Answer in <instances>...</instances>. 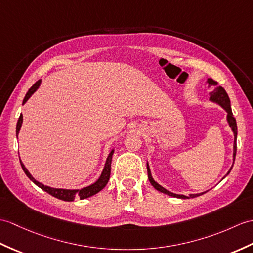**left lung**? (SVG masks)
Returning <instances> with one entry per match:
<instances>
[{
	"label": "left lung",
	"instance_id": "obj_1",
	"mask_svg": "<svg viewBox=\"0 0 253 253\" xmlns=\"http://www.w3.org/2000/svg\"><path fill=\"white\" fill-rule=\"evenodd\" d=\"M208 84H209V87L212 88V91L210 92V100L211 101H214L216 103H219L221 107L224 109L226 112H227V122L228 124H230L232 130L234 132V154H233V158L235 161V156H236V150H237V144H236V139H237V124H236V120H235V117L233 115V112H232V109H231V104H230V98H228L227 93L225 91L224 88H223L222 86H220L218 84V82H215L214 80L212 79H208ZM233 166L231 167L230 171H228L226 173V175L231 172ZM148 177H149V180L151 182V184L153 185L155 189L157 191H160L164 194H167V195L169 196H172V197H177V198H194V197H197V196H201L202 194L204 193H199V194H190V196H185V195H179V194H174V193H171L167 191L166 189H164L163 186H161L160 184L157 183V182H155L153 180V178H152L151 175V171H150V168H149V165H148Z\"/></svg>",
	"mask_w": 253,
	"mask_h": 253
}]
</instances>
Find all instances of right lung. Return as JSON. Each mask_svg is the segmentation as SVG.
<instances>
[{
  "label": "right lung",
  "mask_w": 253,
  "mask_h": 253,
  "mask_svg": "<svg viewBox=\"0 0 253 253\" xmlns=\"http://www.w3.org/2000/svg\"><path fill=\"white\" fill-rule=\"evenodd\" d=\"M41 84V80H39L37 83H35L30 89L28 90V92L26 93V97L25 99H23V102L22 103H26L27 100L31 97L32 93L38 89L39 86ZM21 124H22V115L19 116L18 119V122H17V126H16V133L17 136H18L19 133V130H20V127H21ZM113 152L114 151H111V153L109 154L108 158H107V163H105V166H104V169L103 171L101 173V175H100V178L98 179L97 182H95V183L87 186V187H84V189L82 190H63V189H52V187H49V186H46L42 183H40L39 181L35 180L32 175L29 173V171L27 170V168L25 167V165L21 163L20 158V165L22 167V170L25 171V173L27 174V177L30 179L33 183L37 184L39 187H41L43 191L47 192L48 194H50L51 196H54L56 198H59L61 199V201H64V202H72L74 201V198H80V199H84V198H87V197H90L92 195H95V194H97L98 192L101 191L103 187L107 185L108 181L110 179V174H111V162H112V155H113Z\"/></svg>",
  "instance_id": "right-lung-1"
}]
</instances>
